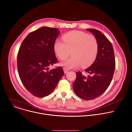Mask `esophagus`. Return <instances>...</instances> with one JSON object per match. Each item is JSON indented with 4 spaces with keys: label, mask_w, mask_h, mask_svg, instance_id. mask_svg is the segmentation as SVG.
I'll return each instance as SVG.
<instances>
[{
    "label": "esophagus",
    "mask_w": 132,
    "mask_h": 132,
    "mask_svg": "<svg viewBox=\"0 0 132 132\" xmlns=\"http://www.w3.org/2000/svg\"><path fill=\"white\" fill-rule=\"evenodd\" d=\"M63 71H64V73H67L68 72V70L67 69H66L65 68H64L63 69Z\"/></svg>",
    "instance_id": "esophagus-1"
}]
</instances>
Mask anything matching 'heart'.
Segmentation results:
<instances>
[{"label":"heart","mask_w":132,"mask_h":132,"mask_svg":"<svg viewBox=\"0 0 132 132\" xmlns=\"http://www.w3.org/2000/svg\"><path fill=\"white\" fill-rule=\"evenodd\" d=\"M63 40L55 42L54 48L56 55L60 59L67 58L70 54L72 56L62 61L60 64L61 66L69 69L80 65L84 68L91 65L96 59L98 43L94 36L74 31L64 35Z\"/></svg>","instance_id":"heart-1"}]
</instances>
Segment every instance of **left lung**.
Masks as SVG:
<instances>
[{"mask_svg": "<svg viewBox=\"0 0 132 132\" xmlns=\"http://www.w3.org/2000/svg\"><path fill=\"white\" fill-rule=\"evenodd\" d=\"M92 32L98 43V52L93 63L85 69L88 76L81 72H76L73 84L75 94L84 100L94 99L101 95L109 86L113 78L116 61L111 43L99 31L86 29Z\"/></svg>", "mask_w": 132, "mask_h": 132, "instance_id": "8db88e82", "label": "left lung"}]
</instances>
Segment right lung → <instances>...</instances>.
<instances>
[{
	"instance_id": "right-lung-1",
	"label": "right lung",
	"mask_w": 132,
	"mask_h": 132,
	"mask_svg": "<svg viewBox=\"0 0 132 132\" xmlns=\"http://www.w3.org/2000/svg\"><path fill=\"white\" fill-rule=\"evenodd\" d=\"M59 29L42 27L31 32L22 42L17 56L20 80L33 95L41 98L49 95L64 75L61 67L49 70L57 62L54 45Z\"/></svg>"
}]
</instances>
